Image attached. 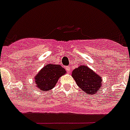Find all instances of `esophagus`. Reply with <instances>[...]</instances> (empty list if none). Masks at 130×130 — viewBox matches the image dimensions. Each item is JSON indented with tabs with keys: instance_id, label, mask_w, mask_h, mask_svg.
<instances>
[{
	"instance_id": "1",
	"label": "esophagus",
	"mask_w": 130,
	"mask_h": 130,
	"mask_svg": "<svg viewBox=\"0 0 130 130\" xmlns=\"http://www.w3.org/2000/svg\"><path fill=\"white\" fill-rule=\"evenodd\" d=\"M65 69H66V71H67L68 73H70V72H71V69H70V66H66V67H65Z\"/></svg>"
}]
</instances>
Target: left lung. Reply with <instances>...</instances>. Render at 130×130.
<instances>
[{
	"label": "left lung",
	"instance_id": "obj_1",
	"mask_svg": "<svg viewBox=\"0 0 130 130\" xmlns=\"http://www.w3.org/2000/svg\"><path fill=\"white\" fill-rule=\"evenodd\" d=\"M72 76L78 86L87 94L96 93L101 89L102 85L101 77L95 74L87 65H81L72 72Z\"/></svg>",
	"mask_w": 130,
	"mask_h": 130
}]
</instances>
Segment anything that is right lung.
<instances>
[{
  "label": "right lung",
  "mask_w": 130,
  "mask_h": 130,
  "mask_svg": "<svg viewBox=\"0 0 130 130\" xmlns=\"http://www.w3.org/2000/svg\"><path fill=\"white\" fill-rule=\"evenodd\" d=\"M65 74V70L59 65H46L35 77L36 87L42 91H48L55 86L58 78Z\"/></svg>",
  "instance_id": "right-lung-1"
}]
</instances>
